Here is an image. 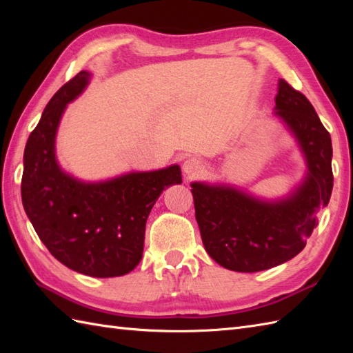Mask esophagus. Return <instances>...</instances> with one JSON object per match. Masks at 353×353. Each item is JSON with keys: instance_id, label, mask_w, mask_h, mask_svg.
I'll list each match as a JSON object with an SVG mask.
<instances>
[{"instance_id": "1", "label": "esophagus", "mask_w": 353, "mask_h": 353, "mask_svg": "<svg viewBox=\"0 0 353 353\" xmlns=\"http://www.w3.org/2000/svg\"><path fill=\"white\" fill-rule=\"evenodd\" d=\"M203 168H205L203 163H201V161H199L197 157H188V159L183 162L185 174L190 176V177L200 174V172L203 171Z\"/></svg>"}]
</instances>
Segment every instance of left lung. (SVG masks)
Returning <instances> with one entry per match:
<instances>
[{"label":"left lung","mask_w":353,"mask_h":353,"mask_svg":"<svg viewBox=\"0 0 353 353\" xmlns=\"http://www.w3.org/2000/svg\"><path fill=\"white\" fill-rule=\"evenodd\" d=\"M274 109L308 165L303 183L291 196L264 201L232 186L191 183L205 249L216 264L234 272H262L294 258L317 226V212L331 199V134L312 104L281 79Z\"/></svg>","instance_id":"left-lung-1"}]
</instances>
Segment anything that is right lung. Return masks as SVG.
<instances>
[{
    "label": "right lung",
    "instance_id": "obj_1",
    "mask_svg": "<svg viewBox=\"0 0 353 353\" xmlns=\"http://www.w3.org/2000/svg\"><path fill=\"white\" fill-rule=\"evenodd\" d=\"M89 79L80 71L59 89L30 133L21 196L37 236L59 262L86 276L115 277L139 264L148 214L165 188L182 182V172L171 165L86 183L62 171L54 152L57 127Z\"/></svg>",
    "mask_w": 353,
    "mask_h": 353
}]
</instances>
